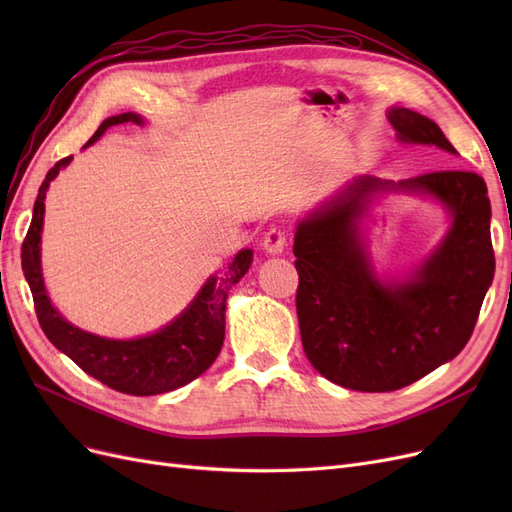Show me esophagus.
Returning <instances> with one entry per match:
<instances>
[{
	"mask_svg": "<svg viewBox=\"0 0 512 512\" xmlns=\"http://www.w3.org/2000/svg\"><path fill=\"white\" fill-rule=\"evenodd\" d=\"M262 247H265V252L271 256L282 254L286 247V232L280 228H271L265 235V241H262Z\"/></svg>",
	"mask_w": 512,
	"mask_h": 512,
	"instance_id": "obj_1",
	"label": "esophagus"
}]
</instances>
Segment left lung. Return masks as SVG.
Masks as SVG:
<instances>
[{
	"label": "left lung",
	"mask_w": 512,
	"mask_h": 512,
	"mask_svg": "<svg viewBox=\"0 0 512 512\" xmlns=\"http://www.w3.org/2000/svg\"><path fill=\"white\" fill-rule=\"evenodd\" d=\"M401 143L457 153L436 121L391 108ZM378 191L429 193L454 224L404 283H382L355 237L353 220ZM491 203L483 177L433 170L399 183L363 177L309 213L294 235L301 342L316 371L352 391L386 393L421 380L468 344L493 282Z\"/></svg>",
	"instance_id": "8db88e82"
}]
</instances>
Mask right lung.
Wrapping results in <instances>:
<instances>
[{
    "mask_svg": "<svg viewBox=\"0 0 512 512\" xmlns=\"http://www.w3.org/2000/svg\"><path fill=\"white\" fill-rule=\"evenodd\" d=\"M136 123L143 126V117L136 113H123L108 117L87 145H94L98 138L119 123ZM72 156L59 160L42 181L34 205V218L23 241L21 262L23 273L34 294L36 316L49 342L68 354L85 374L94 376L102 384L128 395H160L175 391L179 386L192 382L218 359L224 344L226 329V297L232 284H237L252 265V250H241L222 275H211L196 294V299L183 312L168 322L158 333L136 339H106L94 333L81 331L51 305L46 294L42 267H40V235L44 222V198L51 181L61 168L70 164Z\"/></svg>",
    "mask_w": 512,
    "mask_h": 512,
    "instance_id": "right-lung-1",
    "label": "right lung"
}]
</instances>
